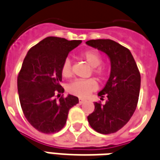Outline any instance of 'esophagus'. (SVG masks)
I'll return each mask as SVG.
<instances>
[{
    "instance_id": "esophagus-1",
    "label": "esophagus",
    "mask_w": 160,
    "mask_h": 160,
    "mask_svg": "<svg viewBox=\"0 0 160 160\" xmlns=\"http://www.w3.org/2000/svg\"><path fill=\"white\" fill-rule=\"evenodd\" d=\"M85 102H86V100H85V99H80V100H79V103H80V105H82V104L85 103Z\"/></svg>"
}]
</instances>
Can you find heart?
I'll return each instance as SVG.
<instances>
[{
  "label": "heart",
  "mask_w": 160,
  "mask_h": 160,
  "mask_svg": "<svg viewBox=\"0 0 160 160\" xmlns=\"http://www.w3.org/2000/svg\"><path fill=\"white\" fill-rule=\"evenodd\" d=\"M80 57L91 67L92 72L97 78V80L103 81L107 79L109 74V68L105 65H101L103 59L99 52L95 50H87L80 53ZM61 72L64 78H70L72 76V65L69 59H66L63 61L61 65ZM97 88L98 84L94 79L76 80L69 84L68 92L79 98H87Z\"/></svg>",
  "instance_id": "obj_1"
}]
</instances>
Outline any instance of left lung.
<instances>
[{
	"label": "left lung",
	"mask_w": 160,
	"mask_h": 160,
	"mask_svg": "<svg viewBox=\"0 0 160 160\" xmlns=\"http://www.w3.org/2000/svg\"><path fill=\"white\" fill-rule=\"evenodd\" d=\"M88 46L106 53L111 61V73L98 95L107 100L94 103V111L88 116L91 127L102 134L116 132L127 124L138 104L140 73L130 50L109 39L90 40Z\"/></svg>",
	"instance_id": "obj_1"
}]
</instances>
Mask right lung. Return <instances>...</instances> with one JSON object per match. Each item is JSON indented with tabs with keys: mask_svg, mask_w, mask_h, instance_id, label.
I'll use <instances>...</instances> for the list:
<instances>
[{
	"mask_svg": "<svg viewBox=\"0 0 160 160\" xmlns=\"http://www.w3.org/2000/svg\"><path fill=\"white\" fill-rule=\"evenodd\" d=\"M80 43L81 41L47 37L31 48L23 61L17 78L20 103L26 119L41 132L61 131L70 108L79 103V99L71 94L59 99L54 97L64 92L60 84L61 65Z\"/></svg>",
	"mask_w": 160,
	"mask_h": 160,
	"instance_id": "right-lung-1",
	"label": "right lung"
}]
</instances>
